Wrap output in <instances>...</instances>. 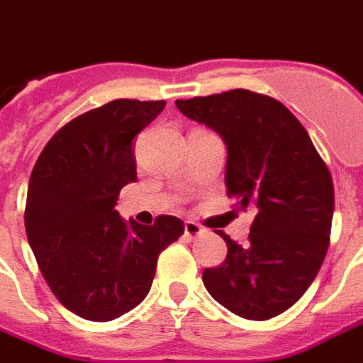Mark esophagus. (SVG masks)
<instances>
[{
	"label": "esophagus",
	"instance_id": "esophagus-1",
	"mask_svg": "<svg viewBox=\"0 0 363 363\" xmlns=\"http://www.w3.org/2000/svg\"><path fill=\"white\" fill-rule=\"evenodd\" d=\"M204 233V228L200 225V223H196V221H186L184 223V237L186 239H196V237H200Z\"/></svg>",
	"mask_w": 363,
	"mask_h": 363
}]
</instances>
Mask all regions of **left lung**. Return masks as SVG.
Masks as SVG:
<instances>
[{"label": "left lung", "instance_id": "8db88e82", "mask_svg": "<svg viewBox=\"0 0 363 363\" xmlns=\"http://www.w3.org/2000/svg\"><path fill=\"white\" fill-rule=\"evenodd\" d=\"M177 108L221 135L228 196L255 212L245 247L218 231L228 257L202 272L206 289L243 319H272L303 296L327 255L335 212L328 167L272 96L233 89L177 101Z\"/></svg>", "mask_w": 363, "mask_h": 363}]
</instances>
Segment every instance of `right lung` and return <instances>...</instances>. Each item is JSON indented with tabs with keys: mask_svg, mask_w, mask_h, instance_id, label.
Wrapping results in <instances>:
<instances>
[{
	"mask_svg": "<svg viewBox=\"0 0 363 363\" xmlns=\"http://www.w3.org/2000/svg\"><path fill=\"white\" fill-rule=\"evenodd\" d=\"M163 108L116 99L85 112L52 135L30 173L28 245L52 294L83 319L112 320L142 303L159 252L184 233L174 216L140 225L114 210L138 179L132 142Z\"/></svg>",
	"mask_w": 363,
	"mask_h": 363,
	"instance_id": "1",
	"label": "right lung"
}]
</instances>
